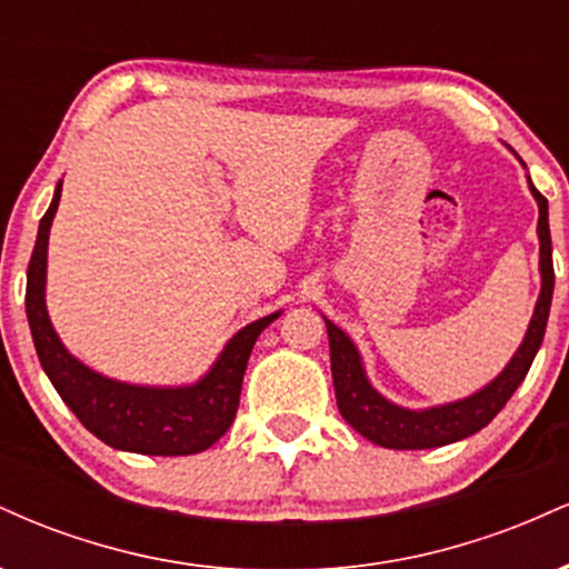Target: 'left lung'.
<instances>
[{"label":"left lung","instance_id":"1","mask_svg":"<svg viewBox=\"0 0 569 569\" xmlns=\"http://www.w3.org/2000/svg\"><path fill=\"white\" fill-rule=\"evenodd\" d=\"M527 184L535 202H538V240H540V293L535 302L532 321L527 326V335L521 339L519 350L513 352L506 369L487 382L476 393L460 398V401L439 403L428 409H407L388 401L377 393L363 369L361 352L352 339L345 335L323 316L326 331H329L331 350V377H335V393L339 415L350 422L363 439L380 443L385 449H433L443 443H455L468 439L476 430H481L495 420V415L506 407L513 390L525 382L540 342H543L548 310L553 297V262H551V232H548V200L535 189L527 176Z\"/></svg>","mask_w":569,"mask_h":569}]
</instances>
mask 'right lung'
I'll return each mask as SVG.
<instances>
[{
	"instance_id": "right-lung-1",
	"label": "right lung",
	"mask_w": 569,
	"mask_h": 569,
	"mask_svg": "<svg viewBox=\"0 0 569 569\" xmlns=\"http://www.w3.org/2000/svg\"><path fill=\"white\" fill-rule=\"evenodd\" d=\"M63 181H58L53 202L39 221L34 253L26 272V318H29L31 339L58 396L74 411L90 433L109 447L136 455H198L213 447L227 428L232 426L240 403V385L248 367L257 337L280 316L259 318L243 326L213 367L192 385H130L103 377L84 367L56 335L44 305V283H48V240L53 227Z\"/></svg>"
}]
</instances>
